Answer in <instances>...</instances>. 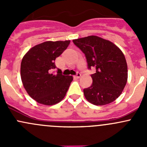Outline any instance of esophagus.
I'll use <instances>...</instances> for the list:
<instances>
[{
    "label": "esophagus",
    "mask_w": 147,
    "mask_h": 147,
    "mask_svg": "<svg viewBox=\"0 0 147 147\" xmlns=\"http://www.w3.org/2000/svg\"><path fill=\"white\" fill-rule=\"evenodd\" d=\"M75 78H78H78H80L81 77V74L79 73V72H78V73H77V75H75Z\"/></svg>",
    "instance_id": "obj_1"
}]
</instances>
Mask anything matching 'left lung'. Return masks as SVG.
I'll return each instance as SVG.
<instances>
[{"label":"left lung","mask_w":147,"mask_h":147,"mask_svg":"<svg viewBox=\"0 0 147 147\" xmlns=\"http://www.w3.org/2000/svg\"><path fill=\"white\" fill-rule=\"evenodd\" d=\"M72 41L85 55L89 69H96L91 75L92 85L83 90L86 100L99 106L115 101L122 92L128 78L122 51L111 41L96 35Z\"/></svg>","instance_id":"1"}]
</instances>
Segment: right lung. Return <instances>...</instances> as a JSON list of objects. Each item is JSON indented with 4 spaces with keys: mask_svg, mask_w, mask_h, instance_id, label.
Segmentation results:
<instances>
[{
    "mask_svg": "<svg viewBox=\"0 0 147 147\" xmlns=\"http://www.w3.org/2000/svg\"><path fill=\"white\" fill-rule=\"evenodd\" d=\"M70 40L47 41L38 44L26 53L20 65V77L30 97L40 104L53 105L63 100L73 80L72 76L56 74L55 60L69 45Z\"/></svg>",
    "mask_w": 147,
    "mask_h": 147,
    "instance_id": "1",
    "label": "right lung"
}]
</instances>
